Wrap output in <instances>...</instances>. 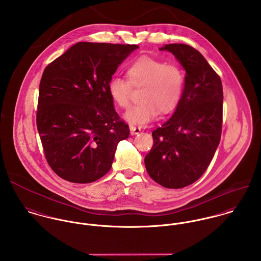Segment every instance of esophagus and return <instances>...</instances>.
I'll use <instances>...</instances> for the list:
<instances>
[{"instance_id": "obj_1", "label": "esophagus", "mask_w": 261, "mask_h": 261, "mask_svg": "<svg viewBox=\"0 0 261 261\" xmlns=\"http://www.w3.org/2000/svg\"><path fill=\"white\" fill-rule=\"evenodd\" d=\"M129 129H130L132 136H135V135H138V134L141 133V128H140V127H137V126H134V125H130V126H129Z\"/></svg>"}]
</instances>
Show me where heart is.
Returning a JSON list of instances; mask_svg holds the SVG:
<instances>
[{
	"mask_svg": "<svg viewBox=\"0 0 261 261\" xmlns=\"http://www.w3.org/2000/svg\"><path fill=\"white\" fill-rule=\"evenodd\" d=\"M127 80L112 77L108 91L113 101L122 108H127L132 101V85L141 87L140 99L124 114L132 124L144 125L153 120L159 113L167 114L178 105L184 87V74L174 64L143 56L133 62L126 69Z\"/></svg>",
	"mask_w": 261,
	"mask_h": 261,
	"instance_id": "b5f03b06",
	"label": "heart"
}]
</instances>
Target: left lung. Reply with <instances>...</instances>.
<instances>
[{"instance_id": "1", "label": "left lung", "mask_w": 261, "mask_h": 261, "mask_svg": "<svg viewBox=\"0 0 261 261\" xmlns=\"http://www.w3.org/2000/svg\"><path fill=\"white\" fill-rule=\"evenodd\" d=\"M185 71L184 88L173 115L153 130L154 145L145 157L151 178L167 188L195 182L220 144L223 118L221 78L202 55L182 43L165 44Z\"/></svg>"}]
</instances>
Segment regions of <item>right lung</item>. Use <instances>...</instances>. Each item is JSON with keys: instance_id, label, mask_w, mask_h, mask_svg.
Listing matches in <instances>:
<instances>
[{"instance_id": "1", "label": "right lung", "mask_w": 261, "mask_h": 261, "mask_svg": "<svg viewBox=\"0 0 261 261\" xmlns=\"http://www.w3.org/2000/svg\"><path fill=\"white\" fill-rule=\"evenodd\" d=\"M138 48L78 42L44 69L36 123L47 163L61 178L91 183L110 170L129 128L114 109L108 83Z\"/></svg>"}]
</instances>
